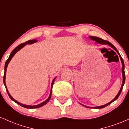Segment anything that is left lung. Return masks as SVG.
I'll use <instances>...</instances> for the list:
<instances>
[{"mask_svg":"<svg viewBox=\"0 0 129 129\" xmlns=\"http://www.w3.org/2000/svg\"><path fill=\"white\" fill-rule=\"evenodd\" d=\"M91 39H92V40H94V41H96L97 43H100V44H108V45H109L110 46H111L112 48H113L116 51L118 52V54L119 55V57H120V58H121V62H122V77H123V82H122V86H121V89H120L119 92H118V94H117V96L115 97V98H114L112 100V101H111V102H110L109 103L105 104V105H102V106H99V107H87V106H85V105H84V106L86 107H88V108H104L105 107H107V105H109V104H110L111 103H112L113 102H114V101H115V100H116L118 98V97L119 96L120 94H121V91H122V88H123V86H124V83H125V72H124V60H123L122 58L121 57V55L119 54V52L118 51V50H117L116 48L112 44H111V43H110L109 41H106V40H102V38H98V37H89Z\"/></svg>","mask_w":129,"mask_h":129,"instance_id":"8db88e82","label":"left lung"}]
</instances>
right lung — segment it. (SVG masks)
<instances>
[{"label":"right lung","instance_id":"right-lung-1","mask_svg":"<svg viewBox=\"0 0 129 129\" xmlns=\"http://www.w3.org/2000/svg\"><path fill=\"white\" fill-rule=\"evenodd\" d=\"M35 42H37V40H28V41H26L25 43H22V44H19V45L17 46L16 47L15 49H14L13 50L12 52H11V53H10V57L9 58H8V60L6 61V62H5V67H4V70H5V71H4V78H3V82H4V85H5V88H6V91L7 92V93H8V96H9L10 98L11 99L12 101H13L14 102H15L16 103H17L18 104H19V105H21V106L23 107L24 108H39V107H41L43 106V105H44L45 104H46L47 103V102H49V100H50V98H51V95H52V86H53V84L54 83V81H55V79H54L52 81V86H51V91H50V96H49V98L47 99V100H46L44 102H42V103L38 104V105H33V106H30V105H24V104H22L21 103H19V102H18V101H16V100H14L13 98H12L11 96H10V94H9V92H8V90H7V86H6V85H5V74H6V70H7V66H8V64L9 63V62L10 61V60H11V59L12 58V57H13L14 55V54H15L17 52L19 51V50H20V49L22 48L23 47H24V46L26 45L27 44H33V43H35Z\"/></svg>","mask_w":129,"mask_h":129}]
</instances>
